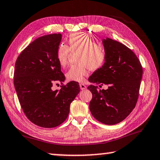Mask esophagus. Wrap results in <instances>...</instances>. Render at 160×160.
<instances>
[{"mask_svg":"<svg viewBox=\"0 0 160 160\" xmlns=\"http://www.w3.org/2000/svg\"><path fill=\"white\" fill-rule=\"evenodd\" d=\"M79 86H80V89L82 90H84L87 89V87H86V85L84 84H80Z\"/></svg>","mask_w":160,"mask_h":160,"instance_id":"1","label":"esophagus"}]
</instances>
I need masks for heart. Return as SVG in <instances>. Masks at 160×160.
Returning <instances> with one entry per match:
<instances>
[{"instance_id": "heart-1", "label": "heart", "mask_w": 160, "mask_h": 160, "mask_svg": "<svg viewBox=\"0 0 160 160\" xmlns=\"http://www.w3.org/2000/svg\"><path fill=\"white\" fill-rule=\"evenodd\" d=\"M68 47L61 44L57 49L56 58L60 66L68 64L69 52L78 51L76 57L78 64L73 65L66 73L69 81L82 82L90 70H97L105 63L106 50L100 43H95L93 39L83 32L71 34L68 38Z\"/></svg>"}]
</instances>
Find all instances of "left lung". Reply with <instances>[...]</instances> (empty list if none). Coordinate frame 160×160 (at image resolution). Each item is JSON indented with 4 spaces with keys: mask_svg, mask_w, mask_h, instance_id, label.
<instances>
[{
    "mask_svg": "<svg viewBox=\"0 0 160 160\" xmlns=\"http://www.w3.org/2000/svg\"><path fill=\"white\" fill-rule=\"evenodd\" d=\"M102 44L107 54L105 62L92 73L89 82L109 87L106 90L92 84L87 87L92 94L89 110L98 121L115 125L135 108L143 70L135 53L123 44L108 38L103 39Z\"/></svg>",
    "mask_w": 160,
    "mask_h": 160,
    "instance_id": "left-lung-1",
    "label": "left lung"
}]
</instances>
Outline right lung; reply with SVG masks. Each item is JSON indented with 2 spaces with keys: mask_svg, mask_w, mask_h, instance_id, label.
<instances>
[{
  "mask_svg": "<svg viewBox=\"0 0 160 160\" xmlns=\"http://www.w3.org/2000/svg\"><path fill=\"white\" fill-rule=\"evenodd\" d=\"M61 34L40 37L18 55L15 64V89L20 105L30 121L43 128H54L66 120L70 105L80 92L76 82L52 90L53 83L65 76L56 58Z\"/></svg>",
  "mask_w": 160,
  "mask_h": 160,
  "instance_id": "add662e5",
  "label": "right lung"
}]
</instances>
